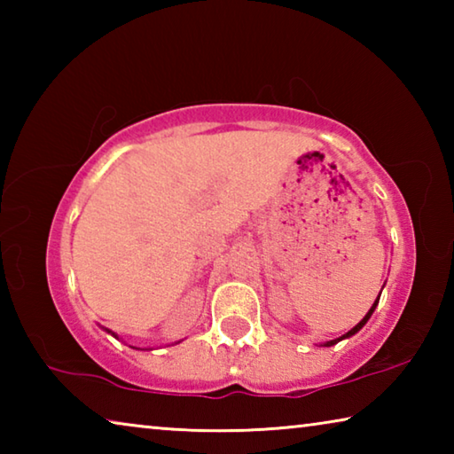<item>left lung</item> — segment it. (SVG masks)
Returning <instances> with one entry per match:
<instances>
[{"label": "left lung", "instance_id": "obj_1", "mask_svg": "<svg viewBox=\"0 0 454 454\" xmlns=\"http://www.w3.org/2000/svg\"><path fill=\"white\" fill-rule=\"evenodd\" d=\"M379 298H380V296H379ZM379 298H376V301H374V304L371 306V310H368V312H366V317H364L363 320H360V322H358V325H356L355 328H350V330H348V333H347V334H342L340 338H334V340H328V342H325V347H333V344H336V342H340V340H342V338H350L352 334H356V333H358V330H360V328H363V326L366 325V322H368V318H371V317H372V312H374V309H376V304H379Z\"/></svg>", "mask_w": 454, "mask_h": 454}]
</instances>
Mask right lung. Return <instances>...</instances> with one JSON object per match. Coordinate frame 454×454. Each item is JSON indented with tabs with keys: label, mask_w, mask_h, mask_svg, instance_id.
Returning <instances> with one entry per match:
<instances>
[{
	"label": "right lung",
	"mask_w": 454,
	"mask_h": 454,
	"mask_svg": "<svg viewBox=\"0 0 454 454\" xmlns=\"http://www.w3.org/2000/svg\"><path fill=\"white\" fill-rule=\"evenodd\" d=\"M107 333H112V330H107ZM112 334H114V333H112ZM114 336H116V334H114ZM116 338H118V336H116Z\"/></svg>",
	"instance_id": "right-lung-1"
}]
</instances>
